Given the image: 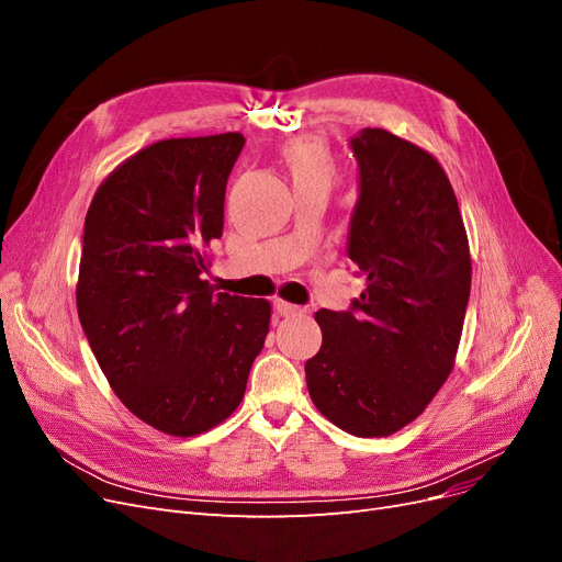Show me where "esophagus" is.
I'll return each mask as SVG.
<instances>
[{"label":"esophagus","mask_w":562,"mask_h":562,"mask_svg":"<svg viewBox=\"0 0 562 562\" xmlns=\"http://www.w3.org/2000/svg\"><path fill=\"white\" fill-rule=\"evenodd\" d=\"M274 310L281 314V316H300L307 310L300 307V304H291V302H283V300H274Z\"/></svg>","instance_id":"34e87169"}]
</instances>
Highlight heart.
I'll return each mask as SVG.
<instances>
[{
	"label": "heart",
	"mask_w": 562,
	"mask_h": 562,
	"mask_svg": "<svg viewBox=\"0 0 562 562\" xmlns=\"http://www.w3.org/2000/svg\"><path fill=\"white\" fill-rule=\"evenodd\" d=\"M283 161L293 176L295 184H326L330 187L337 168L328 145L314 135H304L285 143Z\"/></svg>",
	"instance_id": "1"
}]
</instances>
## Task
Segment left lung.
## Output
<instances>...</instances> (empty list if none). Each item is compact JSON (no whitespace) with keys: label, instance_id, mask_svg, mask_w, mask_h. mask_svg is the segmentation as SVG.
Listing matches in <instances>:
<instances>
[{"label":"left lung","instance_id":"8db88e82","mask_svg":"<svg viewBox=\"0 0 562 562\" xmlns=\"http://www.w3.org/2000/svg\"><path fill=\"white\" fill-rule=\"evenodd\" d=\"M349 145L359 199L347 255L368 285L349 312H316L323 345L304 372L335 427L391 436L424 413L452 372L471 291L469 239L429 151L384 128H363Z\"/></svg>","mask_w":562,"mask_h":562}]
</instances>
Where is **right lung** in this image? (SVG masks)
<instances>
[{
	"instance_id": "obj_1",
	"label": "right lung",
	"mask_w": 562,
	"mask_h": 562,
	"mask_svg": "<svg viewBox=\"0 0 562 562\" xmlns=\"http://www.w3.org/2000/svg\"><path fill=\"white\" fill-rule=\"evenodd\" d=\"M241 133L159 140L98 187L83 223L81 328L114 394L168 436H196L239 407L269 333L267 300L201 279L223 236Z\"/></svg>"
}]
</instances>
